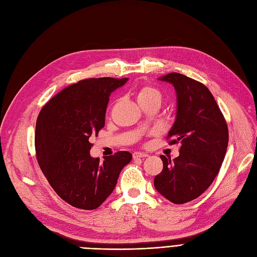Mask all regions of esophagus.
I'll list each match as a JSON object with an SVG mask.
<instances>
[{"instance_id": "esophagus-1", "label": "esophagus", "mask_w": 257, "mask_h": 257, "mask_svg": "<svg viewBox=\"0 0 257 257\" xmlns=\"http://www.w3.org/2000/svg\"><path fill=\"white\" fill-rule=\"evenodd\" d=\"M148 156H149L148 154H145V153H140V152H136V153H134V154H133V158H134V159L145 158V157H148Z\"/></svg>"}]
</instances>
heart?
<instances>
[{
    "label": "heart",
    "instance_id": "1",
    "mask_svg": "<svg viewBox=\"0 0 257 257\" xmlns=\"http://www.w3.org/2000/svg\"><path fill=\"white\" fill-rule=\"evenodd\" d=\"M137 99L140 105H145L149 103H161L163 95L161 91L154 85H143L137 93Z\"/></svg>",
    "mask_w": 257,
    "mask_h": 257
}]
</instances>
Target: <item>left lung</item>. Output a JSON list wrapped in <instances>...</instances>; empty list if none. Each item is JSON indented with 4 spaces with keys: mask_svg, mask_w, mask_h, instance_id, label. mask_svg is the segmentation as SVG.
<instances>
[{
    "mask_svg": "<svg viewBox=\"0 0 257 257\" xmlns=\"http://www.w3.org/2000/svg\"><path fill=\"white\" fill-rule=\"evenodd\" d=\"M159 80L172 83L177 93V115L167 139L181 143L180 155L172 161L160 156L162 172L155 177L159 193L175 204L190 202L208 188L222 166L229 133L214 97L202 82L180 73Z\"/></svg>",
    "mask_w": 257,
    "mask_h": 257,
    "instance_id": "8db88e82",
    "label": "left lung"
}]
</instances>
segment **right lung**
Masks as SVG:
<instances>
[{
	"mask_svg": "<svg viewBox=\"0 0 257 257\" xmlns=\"http://www.w3.org/2000/svg\"><path fill=\"white\" fill-rule=\"evenodd\" d=\"M126 81L112 77L80 80L52 97L36 120L39 165L54 191L76 208H98L132 160V154L123 151L105 157L103 162L90 155V138L104 126L108 97Z\"/></svg>",
	"mask_w": 257,
	"mask_h": 257,
	"instance_id": "add662e5",
	"label": "right lung"
}]
</instances>
